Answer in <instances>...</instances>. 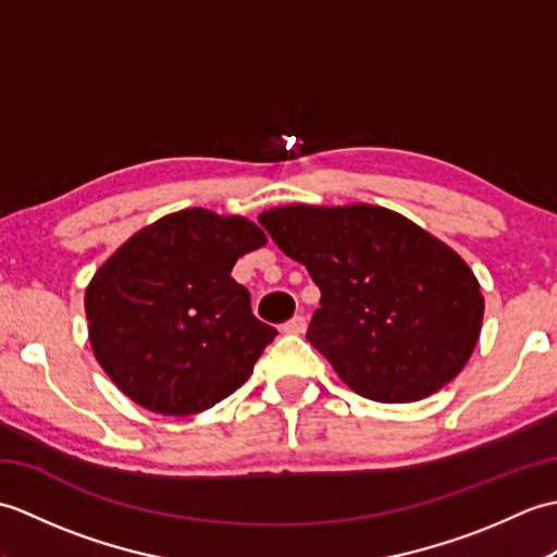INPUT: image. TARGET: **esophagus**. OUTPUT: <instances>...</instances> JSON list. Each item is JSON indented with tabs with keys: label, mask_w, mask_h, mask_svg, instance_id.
<instances>
[{
	"label": "esophagus",
	"mask_w": 557,
	"mask_h": 557,
	"mask_svg": "<svg viewBox=\"0 0 557 557\" xmlns=\"http://www.w3.org/2000/svg\"><path fill=\"white\" fill-rule=\"evenodd\" d=\"M306 325H309V321H306V315H294V318H289V321L282 325V330H285L287 335H301V333H306Z\"/></svg>",
	"instance_id": "obj_1"
}]
</instances>
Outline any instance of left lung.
Instances as JSON below:
<instances>
[{
	"label": "left lung",
	"mask_w": 557,
	"mask_h": 557,
	"mask_svg": "<svg viewBox=\"0 0 557 557\" xmlns=\"http://www.w3.org/2000/svg\"><path fill=\"white\" fill-rule=\"evenodd\" d=\"M321 289L306 339L354 393L433 395L474 351L483 297L453 248L381 206H282L258 215Z\"/></svg>",
	"instance_id": "8db88e82"
}]
</instances>
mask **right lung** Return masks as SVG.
Here are the masks:
<instances>
[{"label": "right lung", "instance_id": "right-lung-1", "mask_svg": "<svg viewBox=\"0 0 557 557\" xmlns=\"http://www.w3.org/2000/svg\"><path fill=\"white\" fill-rule=\"evenodd\" d=\"M268 239L239 215L188 208L136 232L86 289L92 354L136 405L188 417L230 397L277 330L232 277Z\"/></svg>", "mask_w": 557, "mask_h": 557}]
</instances>
